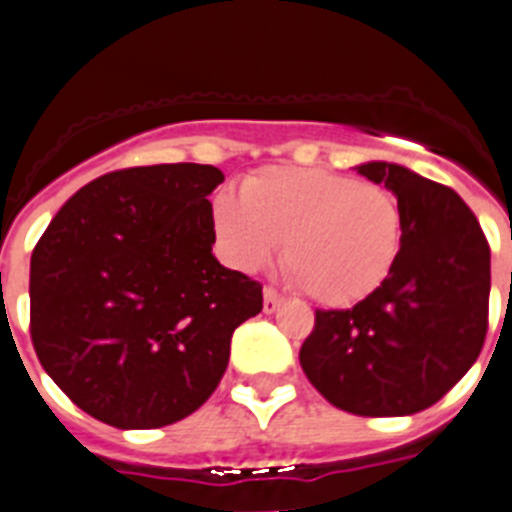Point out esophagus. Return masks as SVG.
Returning a JSON list of instances; mask_svg holds the SVG:
<instances>
[{"instance_id":"1","label":"esophagus","mask_w":512,"mask_h":512,"mask_svg":"<svg viewBox=\"0 0 512 512\" xmlns=\"http://www.w3.org/2000/svg\"><path fill=\"white\" fill-rule=\"evenodd\" d=\"M282 302H284V297L279 295L277 289H271V287L264 289V312H277Z\"/></svg>"}]
</instances>
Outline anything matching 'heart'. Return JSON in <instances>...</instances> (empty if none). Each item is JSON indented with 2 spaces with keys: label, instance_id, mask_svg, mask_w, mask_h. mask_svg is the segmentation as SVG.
I'll return each instance as SVG.
<instances>
[{
  "label": "heart",
  "instance_id": "obj_1",
  "mask_svg": "<svg viewBox=\"0 0 512 512\" xmlns=\"http://www.w3.org/2000/svg\"><path fill=\"white\" fill-rule=\"evenodd\" d=\"M217 251L238 271H256L282 241V259L315 302L354 305L395 269L402 215L384 187L312 166H264L241 197L217 192L210 205Z\"/></svg>",
  "mask_w": 512,
  "mask_h": 512
}]
</instances>
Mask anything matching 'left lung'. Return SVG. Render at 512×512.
<instances>
[{
    "label": "left lung",
    "mask_w": 512,
    "mask_h": 512,
    "mask_svg": "<svg viewBox=\"0 0 512 512\" xmlns=\"http://www.w3.org/2000/svg\"><path fill=\"white\" fill-rule=\"evenodd\" d=\"M397 194L402 243L387 282L348 310H315L302 372L330 405L364 418L431 408L485 346L490 246L451 187L405 166H359Z\"/></svg>",
    "instance_id": "left-lung-1"
}]
</instances>
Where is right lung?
<instances>
[{
  "label": "right lung",
  "mask_w": 512,
  "mask_h": 512,
  "mask_svg": "<svg viewBox=\"0 0 512 512\" xmlns=\"http://www.w3.org/2000/svg\"><path fill=\"white\" fill-rule=\"evenodd\" d=\"M223 171H110L71 197L30 259V338L76 408L115 428H164L205 405L261 284L212 253Z\"/></svg>",
  "instance_id": "right-lung-1"
}]
</instances>
